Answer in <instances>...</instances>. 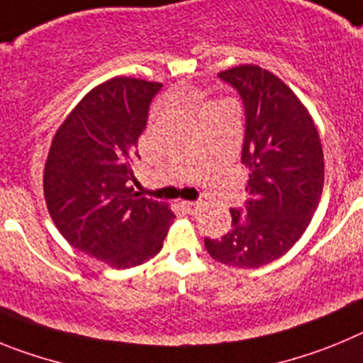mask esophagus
<instances>
[{
  "label": "esophagus",
  "mask_w": 363,
  "mask_h": 363,
  "mask_svg": "<svg viewBox=\"0 0 363 363\" xmlns=\"http://www.w3.org/2000/svg\"><path fill=\"white\" fill-rule=\"evenodd\" d=\"M182 209H185L187 213L194 214L200 209V201H182Z\"/></svg>",
  "instance_id": "34e87169"
}]
</instances>
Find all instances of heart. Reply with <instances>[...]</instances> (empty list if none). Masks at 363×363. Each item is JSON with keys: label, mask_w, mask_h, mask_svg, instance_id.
I'll use <instances>...</instances> for the list:
<instances>
[{"label": "heart", "mask_w": 363, "mask_h": 363, "mask_svg": "<svg viewBox=\"0 0 363 363\" xmlns=\"http://www.w3.org/2000/svg\"><path fill=\"white\" fill-rule=\"evenodd\" d=\"M213 107H216V105H205V107H203V112H209L211 108H213Z\"/></svg>", "instance_id": "b5f03b06"}]
</instances>
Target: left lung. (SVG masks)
<instances>
[{
  "mask_svg": "<svg viewBox=\"0 0 363 363\" xmlns=\"http://www.w3.org/2000/svg\"><path fill=\"white\" fill-rule=\"evenodd\" d=\"M245 107L242 163L249 169L245 209H230L221 238H205L216 262L238 269L267 265L301 238L323 189V150L307 108L278 76L256 65L218 74Z\"/></svg>",
  "mask_w": 363,
  "mask_h": 363,
  "instance_id": "8db88e82",
  "label": "left lung"
}]
</instances>
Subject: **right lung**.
<instances>
[{"label": "right lung", "mask_w": 363, "mask_h": 363, "mask_svg": "<svg viewBox=\"0 0 363 363\" xmlns=\"http://www.w3.org/2000/svg\"><path fill=\"white\" fill-rule=\"evenodd\" d=\"M162 83L112 78L94 86L54 134L43 174L47 209L72 247L114 269L162 251L174 214L129 182L138 138Z\"/></svg>", "instance_id": "1"}]
</instances>
